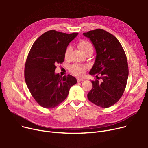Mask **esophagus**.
<instances>
[{
  "instance_id": "1",
  "label": "esophagus",
  "mask_w": 148,
  "mask_h": 148,
  "mask_svg": "<svg viewBox=\"0 0 148 148\" xmlns=\"http://www.w3.org/2000/svg\"><path fill=\"white\" fill-rule=\"evenodd\" d=\"M83 80H84V79H80V78H77V82H83Z\"/></svg>"
}]
</instances>
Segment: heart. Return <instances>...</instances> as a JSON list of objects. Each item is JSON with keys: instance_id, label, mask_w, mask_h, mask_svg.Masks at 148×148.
Listing matches in <instances>:
<instances>
[{"instance_id": "heart-1", "label": "heart", "mask_w": 148, "mask_h": 148, "mask_svg": "<svg viewBox=\"0 0 148 148\" xmlns=\"http://www.w3.org/2000/svg\"><path fill=\"white\" fill-rule=\"evenodd\" d=\"M77 47L83 51V53L86 54L88 53L92 54L94 52V45L92 43L87 40H80L77 43ZM71 52V47L66 48L64 56L65 59H69ZM88 66L85 65L75 64L70 66L69 71L77 77H83L86 73Z\"/></svg>"}]
</instances>
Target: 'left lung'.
Returning <instances> with one entry per match:
<instances>
[{
	"label": "left lung",
	"instance_id": "left-lung-1",
	"mask_svg": "<svg viewBox=\"0 0 148 148\" xmlns=\"http://www.w3.org/2000/svg\"><path fill=\"white\" fill-rule=\"evenodd\" d=\"M83 35L90 39L97 53L89 74L96 75L98 80L91 81L92 88L88 98L99 107H109L118 101L126 88L128 66L125 53L118 39L103 29L90 30Z\"/></svg>",
	"mask_w": 148,
	"mask_h": 148
}]
</instances>
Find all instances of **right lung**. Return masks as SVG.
Returning a JSON list of instances; mask_svg holds the SVG:
<instances>
[{
  "label": "right lung",
  "instance_id": "obj_1",
  "mask_svg": "<svg viewBox=\"0 0 148 148\" xmlns=\"http://www.w3.org/2000/svg\"><path fill=\"white\" fill-rule=\"evenodd\" d=\"M77 35L51 30L39 37L30 50L25 79L31 95L42 107L52 108L59 105L77 83L74 77L69 74L60 76L54 71L56 65L64 61L67 46Z\"/></svg>",
  "mask_w": 148,
  "mask_h": 148
}]
</instances>
